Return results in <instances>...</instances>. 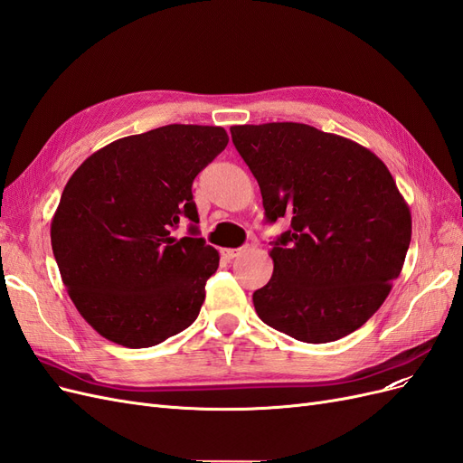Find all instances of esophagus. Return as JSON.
Returning <instances> with one entry per match:
<instances>
[{"label": "esophagus", "mask_w": 463, "mask_h": 463, "mask_svg": "<svg viewBox=\"0 0 463 463\" xmlns=\"http://www.w3.org/2000/svg\"><path fill=\"white\" fill-rule=\"evenodd\" d=\"M241 250H243V249H222V250H220V253H222V257H223V259H228V260H232V259H235L237 255H240V253H241Z\"/></svg>", "instance_id": "obj_1"}]
</instances>
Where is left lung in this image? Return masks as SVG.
<instances>
[{
  "label": "left lung",
  "mask_w": 463,
  "mask_h": 463,
  "mask_svg": "<svg viewBox=\"0 0 463 463\" xmlns=\"http://www.w3.org/2000/svg\"><path fill=\"white\" fill-rule=\"evenodd\" d=\"M266 222L291 218L272 241L274 274L253 293L266 325L307 344L361 328L400 276L411 213L384 162L349 138L305 123L233 125Z\"/></svg>",
  "instance_id": "left-lung-1"
}]
</instances>
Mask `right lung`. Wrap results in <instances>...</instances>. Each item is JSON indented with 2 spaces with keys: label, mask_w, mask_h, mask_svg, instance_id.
I'll use <instances>...</instances> for the list:
<instances>
[{
  "label": "right lung",
  "mask_w": 463,
  "mask_h": 463,
  "mask_svg": "<svg viewBox=\"0 0 463 463\" xmlns=\"http://www.w3.org/2000/svg\"><path fill=\"white\" fill-rule=\"evenodd\" d=\"M223 128L165 125L96 150L69 177L52 249L69 298L106 340L138 349L191 326L220 255L197 237L193 181L228 146ZM184 219L191 238H175Z\"/></svg>",
  "instance_id": "1"
}]
</instances>
